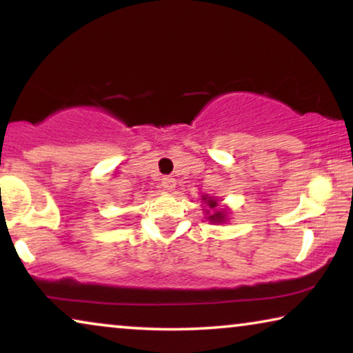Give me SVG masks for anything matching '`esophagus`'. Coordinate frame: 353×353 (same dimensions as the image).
<instances>
[{
	"instance_id": "34e87169",
	"label": "esophagus",
	"mask_w": 353,
	"mask_h": 353,
	"mask_svg": "<svg viewBox=\"0 0 353 353\" xmlns=\"http://www.w3.org/2000/svg\"><path fill=\"white\" fill-rule=\"evenodd\" d=\"M175 186H176L175 178H172V176H163L162 178V188H163V190L172 191Z\"/></svg>"
}]
</instances>
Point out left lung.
Returning a JSON list of instances; mask_svg holds the SVG:
<instances>
[{"mask_svg": "<svg viewBox=\"0 0 353 353\" xmlns=\"http://www.w3.org/2000/svg\"><path fill=\"white\" fill-rule=\"evenodd\" d=\"M202 201H204L205 204L209 205V209L212 210V212L207 210V215H209V220L212 221V223H225V221H226V212L216 209V205H219L216 199H214V197L204 196V197H202Z\"/></svg>", "mask_w": 353, "mask_h": 353, "instance_id": "8db88e82", "label": "left lung"}]
</instances>
